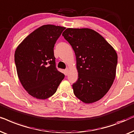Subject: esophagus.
<instances>
[{
    "label": "esophagus",
    "mask_w": 134,
    "mask_h": 134,
    "mask_svg": "<svg viewBox=\"0 0 134 134\" xmlns=\"http://www.w3.org/2000/svg\"><path fill=\"white\" fill-rule=\"evenodd\" d=\"M69 74V69H66L65 70V75H67Z\"/></svg>",
    "instance_id": "34e87169"
}]
</instances>
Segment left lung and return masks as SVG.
<instances>
[{"label": "left lung", "mask_w": 134, "mask_h": 134, "mask_svg": "<svg viewBox=\"0 0 134 134\" xmlns=\"http://www.w3.org/2000/svg\"><path fill=\"white\" fill-rule=\"evenodd\" d=\"M62 35L76 56L78 78L72 85L74 94L86 103L98 101L115 78L116 53L102 35L90 29L67 28Z\"/></svg>", "instance_id": "8db88e82"}]
</instances>
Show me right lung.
Wrapping results in <instances>:
<instances>
[{
  "instance_id": "right-lung-1",
  "label": "right lung",
  "mask_w": 134,
  "mask_h": 134,
  "mask_svg": "<svg viewBox=\"0 0 134 134\" xmlns=\"http://www.w3.org/2000/svg\"><path fill=\"white\" fill-rule=\"evenodd\" d=\"M65 27L44 25L29 34L18 46L15 62L21 85L30 95L46 99L56 92L64 79L58 70L54 46Z\"/></svg>"
}]
</instances>
